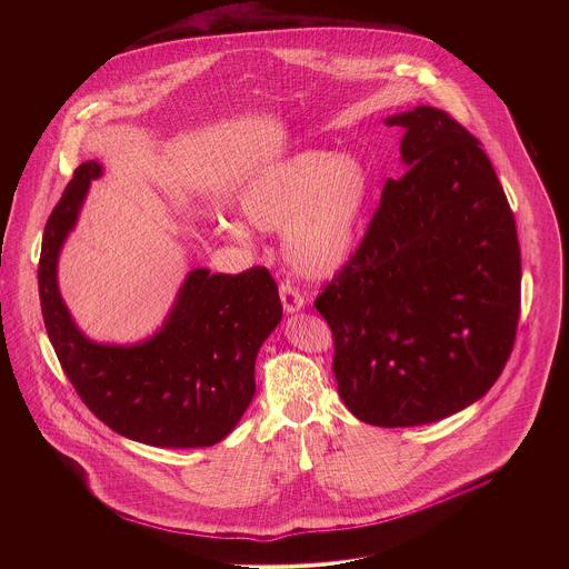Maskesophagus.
Returning a JSON list of instances; mask_svg holds the SVG:
<instances>
[{
	"instance_id": "obj_1",
	"label": "esophagus",
	"mask_w": 569,
	"mask_h": 569,
	"mask_svg": "<svg viewBox=\"0 0 569 569\" xmlns=\"http://www.w3.org/2000/svg\"><path fill=\"white\" fill-rule=\"evenodd\" d=\"M279 297H281L286 313H297V311H300V309L305 307V298L300 297V292H298L297 288H295L292 283H288V281H283V283L279 286Z\"/></svg>"
}]
</instances>
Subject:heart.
I'll return each mask as SVG.
<instances>
[{
    "label": "heart",
    "mask_w": 569,
    "mask_h": 569,
    "mask_svg": "<svg viewBox=\"0 0 569 569\" xmlns=\"http://www.w3.org/2000/svg\"><path fill=\"white\" fill-rule=\"evenodd\" d=\"M371 179L352 153L300 151L258 170L239 196L249 223L260 230L283 228V253L300 274L318 279L352 258ZM239 243L251 241L243 221L223 223Z\"/></svg>",
    "instance_id": "1"
}]
</instances>
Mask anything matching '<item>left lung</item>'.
Returning a JSON list of instances; mask_svg holds the SVG:
<instances>
[{
	"instance_id": "obj_1",
	"label": "left lung",
	"mask_w": 569,
	"mask_h": 569,
	"mask_svg": "<svg viewBox=\"0 0 569 569\" xmlns=\"http://www.w3.org/2000/svg\"><path fill=\"white\" fill-rule=\"evenodd\" d=\"M406 174L320 297L332 371L353 416L418 427L476 403L501 376L520 313L516 221L495 168L448 112H399Z\"/></svg>"
}]
</instances>
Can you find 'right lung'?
<instances>
[{
    "label": "right lung",
    "instance_id": "1",
    "mask_svg": "<svg viewBox=\"0 0 569 569\" xmlns=\"http://www.w3.org/2000/svg\"><path fill=\"white\" fill-rule=\"evenodd\" d=\"M102 163L82 162L42 237L38 290L54 353L89 407L114 433L156 448H207L234 431L256 392V356L281 322L271 272H188L162 328L132 346L91 341L72 320L57 262Z\"/></svg>",
    "mask_w": 569,
    "mask_h": 569
}]
</instances>
